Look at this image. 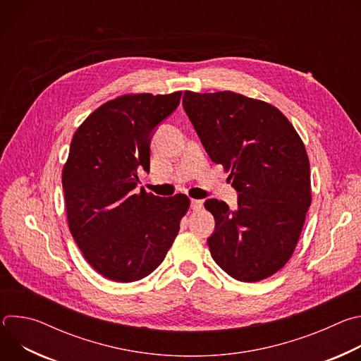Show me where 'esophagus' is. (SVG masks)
<instances>
[{
    "label": "esophagus",
    "mask_w": 361,
    "mask_h": 361,
    "mask_svg": "<svg viewBox=\"0 0 361 361\" xmlns=\"http://www.w3.org/2000/svg\"><path fill=\"white\" fill-rule=\"evenodd\" d=\"M190 207H191L192 212H198V210L202 209V201L201 200H191Z\"/></svg>",
    "instance_id": "obj_1"
}]
</instances>
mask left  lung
<instances>
[{
    "label": "left lung",
    "mask_w": 361,
    "mask_h": 361,
    "mask_svg": "<svg viewBox=\"0 0 361 361\" xmlns=\"http://www.w3.org/2000/svg\"><path fill=\"white\" fill-rule=\"evenodd\" d=\"M183 106L210 159L230 173L237 210L204 202L216 220L207 240L233 279L255 283L286 266L312 204L310 163L288 118L266 101L233 91H185Z\"/></svg>",
    "instance_id": "obj_1"
}]
</instances>
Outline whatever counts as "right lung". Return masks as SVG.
Instances as JSON below:
<instances>
[{
    "label": "right lung",
    "mask_w": 361,
    "mask_h": 361,
    "mask_svg": "<svg viewBox=\"0 0 361 361\" xmlns=\"http://www.w3.org/2000/svg\"><path fill=\"white\" fill-rule=\"evenodd\" d=\"M181 91L124 94L92 111L73 135L63 169L70 231L101 276L131 283L156 270L190 207L185 194L157 197L135 190L149 170L156 126L180 104Z\"/></svg>",
    "instance_id": "obj_1"
}]
</instances>
